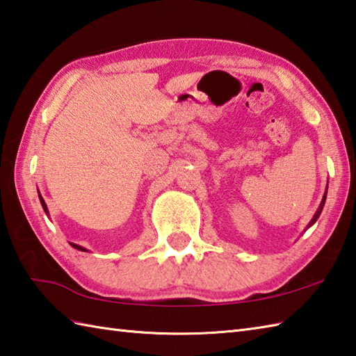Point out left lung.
I'll return each instance as SVG.
<instances>
[{"label":"left lung","mask_w":356,"mask_h":356,"mask_svg":"<svg viewBox=\"0 0 356 356\" xmlns=\"http://www.w3.org/2000/svg\"><path fill=\"white\" fill-rule=\"evenodd\" d=\"M325 197H327V188H325V193H324V197H323V201H321V204H320V209H318V210H316V213H315V216H314V218H312V221H310V224H309V226H307V227H310V226H312V224H315V221L318 220V216H320V215H321V210H323V207H324V202H325Z\"/></svg>","instance_id":"1"}]
</instances>
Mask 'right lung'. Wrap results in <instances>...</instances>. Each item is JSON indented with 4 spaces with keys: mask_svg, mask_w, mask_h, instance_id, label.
Here are the masks:
<instances>
[{
    "mask_svg": "<svg viewBox=\"0 0 356 356\" xmlns=\"http://www.w3.org/2000/svg\"><path fill=\"white\" fill-rule=\"evenodd\" d=\"M40 197V201H41V206H42V209H44V212L46 213H49V210H47V206H46V202H44V200H42V197L41 195H38ZM70 245L72 248H75V249H78V250H83V252H87L84 248H81V245H78V244H74V243H70Z\"/></svg>",
    "mask_w": 356,
    "mask_h": 356,
    "instance_id": "1",
    "label": "right lung"
}]
</instances>
